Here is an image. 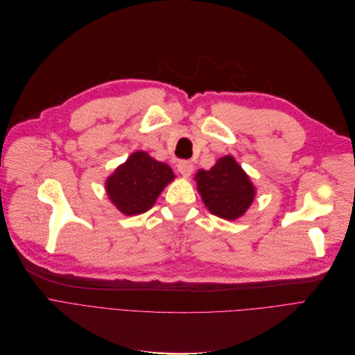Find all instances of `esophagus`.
Listing matches in <instances>:
<instances>
[{
  "mask_svg": "<svg viewBox=\"0 0 355 355\" xmlns=\"http://www.w3.org/2000/svg\"><path fill=\"white\" fill-rule=\"evenodd\" d=\"M178 171L183 175V176H191L192 172H193V163L189 162V160H182L179 162L178 164Z\"/></svg>",
  "mask_w": 355,
  "mask_h": 355,
  "instance_id": "esophagus-1",
  "label": "esophagus"
}]
</instances>
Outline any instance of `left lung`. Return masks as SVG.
Instances as JSON below:
<instances>
[{"label": "left lung", "mask_w": 355, "mask_h": 355, "mask_svg": "<svg viewBox=\"0 0 355 355\" xmlns=\"http://www.w3.org/2000/svg\"><path fill=\"white\" fill-rule=\"evenodd\" d=\"M195 179L205 207L219 218L237 219L256 195L248 176L231 156L219 159L209 171H199Z\"/></svg>", "instance_id": "left-lung-1"}]
</instances>
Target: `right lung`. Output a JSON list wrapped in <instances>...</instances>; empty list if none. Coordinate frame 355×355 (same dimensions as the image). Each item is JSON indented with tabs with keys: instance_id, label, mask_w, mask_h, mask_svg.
Returning a JSON list of instances; mask_svg holds the SVG:
<instances>
[{
	"instance_id": "1",
	"label": "right lung",
	"mask_w": 355,
	"mask_h": 355,
	"mask_svg": "<svg viewBox=\"0 0 355 355\" xmlns=\"http://www.w3.org/2000/svg\"><path fill=\"white\" fill-rule=\"evenodd\" d=\"M175 178L166 163L136 151L107 180V193L112 204L125 215L146 212L155 205L160 192Z\"/></svg>"
}]
</instances>
